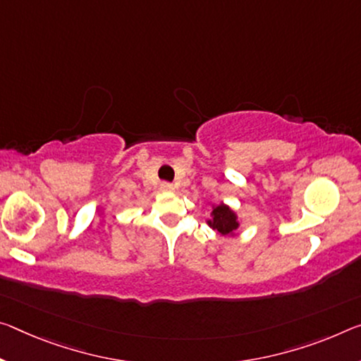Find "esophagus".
<instances>
[{
    "mask_svg": "<svg viewBox=\"0 0 361 361\" xmlns=\"http://www.w3.org/2000/svg\"><path fill=\"white\" fill-rule=\"evenodd\" d=\"M160 190L165 191V192H171L175 190V188H173V185H171V183L164 181V183H160Z\"/></svg>",
    "mask_w": 361,
    "mask_h": 361,
    "instance_id": "1",
    "label": "esophagus"
}]
</instances>
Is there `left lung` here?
<instances>
[{
    "label": "left lung",
    "mask_w": 361,
    "mask_h": 361,
    "mask_svg": "<svg viewBox=\"0 0 361 361\" xmlns=\"http://www.w3.org/2000/svg\"><path fill=\"white\" fill-rule=\"evenodd\" d=\"M210 215L212 219L207 220V225L212 228V230L219 231L221 236H228V234H231L233 236L234 231L239 228L238 215L225 204L214 205Z\"/></svg>",
    "instance_id": "left-lung-1"
}]
</instances>
